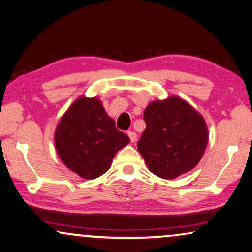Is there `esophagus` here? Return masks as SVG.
<instances>
[{"label": "esophagus", "mask_w": 252, "mask_h": 252, "mask_svg": "<svg viewBox=\"0 0 252 252\" xmlns=\"http://www.w3.org/2000/svg\"><path fill=\"white\" fill-rule=\"evenodd\" d=\"M127 135L129 136L130 142H135V141H136V137H137V135H136V133H135V132H133V130H129V132H127Z\"/></svg>", "instance_id": "34e87169"}]
</instances>
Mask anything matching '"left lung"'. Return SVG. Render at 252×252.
Returning <instances> with one entry per match:
<instances>
[{
	"instance_id": "1",
	"label": "left lung",
	"mask_w": 252,
	"mask_h": 252,
	"mask_svg": "<svg viewBox=\"0 0 252 252\" xmlns=\"http://www.w3.org/2000/svg\"><path fill=\"white\" fill-rule=\"evenodd\" d=\"M137 149L157 177L174 179L194 168L204 154L209 133L203 117L179 97L150 103Z\"/></svg>"
}]
</instances>
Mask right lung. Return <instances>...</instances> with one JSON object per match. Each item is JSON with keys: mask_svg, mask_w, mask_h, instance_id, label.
<instances>
[{"mask_svg": "<svg viewBox=\"0 0 252 252\" xmlns=\"http://www.w3.org/2000/svg\"><path fill=\"white\" fill-rule=\"evenodd\" d=\"M128 143L129 137L116 128L115 120L96 98H78L55 132V146L62 161L87 180L104 174L117 151Z\"/></svg>", "mask_w": 252, "mask_h": 252, "instance_id": "obj_1", "label": "right lung"}]
</instances>
